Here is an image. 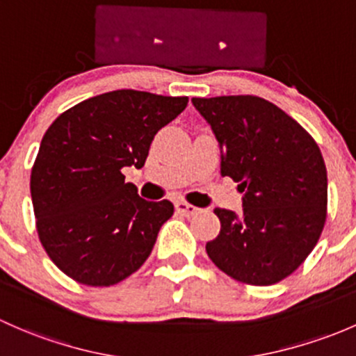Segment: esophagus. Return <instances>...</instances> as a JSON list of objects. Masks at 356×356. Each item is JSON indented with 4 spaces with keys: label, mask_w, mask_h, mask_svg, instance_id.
I'll use <instances>...</instances> for the list:
<instances>
[{
    "label": "esophagus",
    "mask_w": 356,
    "mask_h": 356,
    "mask_svg": "<svg viewBox=\"0 0 356 356\" xmlns=\"http://www.w3.org/2000/svg\"><path fill=\"white\" fill-rule=\"evenodd\" d=\"M175 209L186 216H193L194 213H197V208L193 207V204L186 203V201H179V203H175Z\"/></svg>",
    "instance_id": "obj_1"
}]
</instances>
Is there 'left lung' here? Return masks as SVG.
Returning a JSON list of instances; mask_svg holds the SVG:
<instances>
[{"label": "left lung", "instance_id": "8db88e82", "mask_svg": "<svg viewBox=\"0 0 356 356\" xmlns=\"http://www.w3.org/2000/svg\"><path fill=\"white\" fill-rule=\"evenodd\" d=\"M220 145V172L238 182L242 213L215 208L209 259L234 280L268 286L312 252L326 223L327 172L314 138L254 95L193 99Z\"/></svg>", "mask_w": 356, "mask_h": 356}]
</instances>
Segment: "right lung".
Wrapping results in <instances>:
<instances>
[{"label":"right lung","instance_id":"add662e5","mask_svg":"<svg viewBox=\"0 0 356 356\" xmlns=\"http://www.w3.org/2000/svg\"><path fill=\"white\" fill-rule=\"evenodd\" d=\"M188 97L114 90L63 112L40 141L30 175L39 238L74 282L111 286L141 268L170 201H147L122 168L145 165L153 138Z\"/></svg>","mask_w":356,"mask_h":356}]
</instances>
